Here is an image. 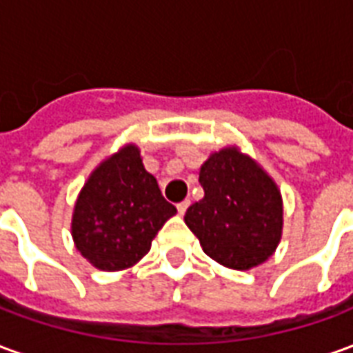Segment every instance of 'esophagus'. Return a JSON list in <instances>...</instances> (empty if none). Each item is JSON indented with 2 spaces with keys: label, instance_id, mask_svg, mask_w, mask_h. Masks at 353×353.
Masks as SVG:
<instances>
[{
  "label": "esophagus",
  "instance_id": "esophagus-1",
  "mask_svg": "<svg viewBox=\"0 0 353 353\" xmlns=\"http://www.w3.org/2000/svg\"><path fill=\"white\" fill-rule=\"evenodd\" d=\"M189 204H191L189 200H183V202H179V204H177V212H179V215H183L185 212H187Z\"/></svg>",
  "mask_w": 353,
  "mask_h": 353
}]
</instances>
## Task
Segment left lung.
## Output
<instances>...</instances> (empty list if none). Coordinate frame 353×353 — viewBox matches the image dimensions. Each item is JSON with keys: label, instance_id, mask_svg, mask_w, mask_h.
I'll list each match as a JSON object with an SVG mask.
<instances>
[{"label": "left lung", "instance_id": "1", "mask_svg": "<svg viewBox=\"0 0 353 353\" xmlns=\"http://www.w3.org/2000/svg\"><path fill=\"white\" fill-rule=\"evenodd\" d=\"M204 199L189 206L187 227L206 255L234 270L265 263L280 244L283 208L274 179L236 147L214 153L200 168Z\"/></svg>", "mask_w": 353, "mask_h": 353}]
</instances>
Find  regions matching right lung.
I'll list each match as a JSON object with an SVG mask.
<instances>
[{"mask_svg": "<svg viewBox=\"0 0 353 353\" xmlns=\"http://www.w3.org/2000/svg\"><path fill=\"white\" fill-rule=\"evenodd\" d=\"M136 145L101 162L75 202L72 236L81 255L100 270H124L149 250L162 225L176 215Z\"/></svg>", "mask_w": 353, "mask_h": 353, "instance_id": "obj_1", "label": "right lung"}]
</instances>
